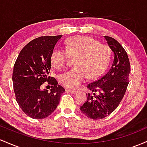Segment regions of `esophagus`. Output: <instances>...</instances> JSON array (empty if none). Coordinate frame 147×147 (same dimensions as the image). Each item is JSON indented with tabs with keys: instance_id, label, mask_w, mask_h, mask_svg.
Here are the masks:
<instances>
[{
	"instance_id": "obj_1",
	"label": "esophagus",
	"mask_w": 147,
	"mask_h": 147,
	"mask_svg": "<svg viewBox=\"0 0 147 147\" xmlns=\"http://www.w3.org/2000/svg\"><path fill=\"white\" fill-rule=\"evenodd\" d=\"M66 90L67 92H71V93H72V94H76V93H77V92H78V91L71 90V89H66V90Z\"/></svg>"
}]
</instances>
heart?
Listing matches in <instances>:
<instances>
[{
	"mask_svg": "<svg viewBox=\"0 0 147 147\" xmlns=\"http://www.w3.org/2000/svg\"><path fill=\"white\" fill-rule=\"evenodd\" d=\"M65 50L55 49L50 61L52 66L60 70L70 57H75V68L60 75L59 82L63 86L77 89L88 77L95 78L105 71L110 60V48L106 44L88 36H75L67 39Z\"/></svg>",
	"mask_w": 147,
	"mask_h": 147,
	"instance_id": "obj_1",
	"label": "heart"
}]
</instances>
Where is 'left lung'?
<instances>
[{
  "mask_svg": "<svg viewBox=\"0 0 147 147\" xmlns=\"http://www.w3.org/2000/svg\"><path fill=\"white\" fill-rule=\"evenodd\" d=\"M114 52V60L110 70L98 80L89 84L88 88L92 93L86 94L87 100L80 110L88 117L101 119L117 109L129 85L131 65L127 53L117 40L104 36Z\"/></svg>",
  "mask_w": 147,
  "mask_h": 147,
  "instance_id": "obj_1",
  "label": "left lung"
}]
</instances>
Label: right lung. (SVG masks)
Instances as JSON below:
<instances>
[{
    "instance_id": "1",
    "label": "right lung",
    "mask_w": 147,
    "mask_h": 147,
    "mask_svg": "<svg viewBox=\"0 0 147 147\" xmlns=\"http://www.w3.org/2000/svg\"><path fill=\"white\" fill-rule=\"evenodd\" d=\"M61 36H43L32 40L22 49L14 63L12 81L16 100L22 111L33 119H44L52 114L65 91L50 76L51 54ZM45 82L53 85L50 91L40 90Z\"/></svg>"
}]
</instances>
